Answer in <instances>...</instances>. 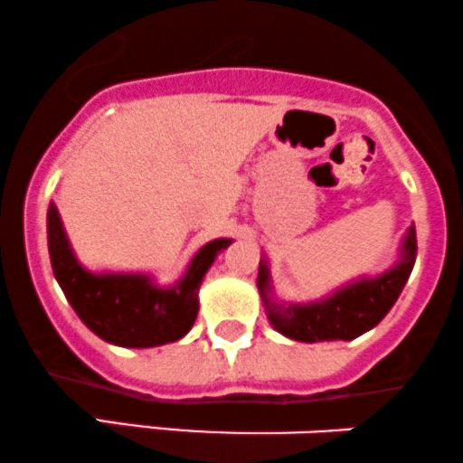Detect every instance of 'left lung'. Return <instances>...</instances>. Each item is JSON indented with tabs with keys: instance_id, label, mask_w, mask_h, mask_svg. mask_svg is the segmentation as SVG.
Returning <instances> with one entry per match:
<instances>
[{
	"instance_id": "obj_1",
	"label": "left lung",
	"mask_w": 463,
	"mask_h": 463,
	"mask_svg": "<svg viewBox=\"0 0 463 463\" xmlns=\"http://www.w3.org/2000/svg\"><path fill=\"white\" fill-rule=\"evenodd\" d=\"M405 254L394 269L374 280H364L346 287L333 298L316 305H280L269 296L268 265L259 263V291L268 309L269 322L280 333L298 342H322V339H354L361 333L376 326L401 296L413 263H416V228H409L405 239Z\"/></svg>"
}]
</instances>
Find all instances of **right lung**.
<instances>
[{
    "instance_id": "right-lung-1",
    "label": "right lung",
    "mask_w": 463,
    "mask_h": 463,
    "mask_svg": "<svg viewBox=\"0 0 463 463\" xmlns=\"http://www.w3.org/2000/svg\"><path fill=\"white\" fill-rule=\"evenodd\" d=\"M231 239L206 243L178 285L158 289L146 276H93L80 268L54 204L47 211V246L52 269L78 317L104 342L126 348H150L176 342L198 316V289L206 269Z\"/></svg>"
}]
</instances>
